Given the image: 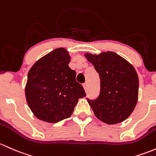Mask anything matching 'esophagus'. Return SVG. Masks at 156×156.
I'll list each match as a JSON object with an SVG mask.
<instances>
[{
	"instance_id": "1",
	"label": "esophagus",
	"mask_w": 156,
	"mask_h": 156,
	"mask_svg": "<svg viewBox=\"0 0 156 156\" xmlns=\"http://www.w3.org/2000/svg\"><path fill=\"white\" fill-rule=\"evenodd\" d=\"M83 88H84V90H87V83H83Z\"/></svg>"
}]
</instances>
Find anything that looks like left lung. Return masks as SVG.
I'll use <instances>...</instances> for the list:
<instances>
[{
    "label": "left lung",
    "mask_w": 156,
    "mask_h": 156,
    "mask_svg": "<svg viewBox=\"0 0 156 156\" xmlns=\"http://www.w3.org/2000/svg\"><path fill=\"white\" fill-rule=\"evenodd\" d=\"M100 78V92L95 99L87 98L95 116L108 124L127 119L138 101V78L125 59L112 52L98 55L87 53Z\"/></svg>",
    "instance_id": "8db88e82"
}]
</instances>
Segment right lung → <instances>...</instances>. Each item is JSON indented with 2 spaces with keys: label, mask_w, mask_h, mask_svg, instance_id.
<instances>
[{
  "label": "right lung",
  "mask_w": 156,
  "mask_h": 156,
  "mask_svg": "<svg viewBox=\"0 0 156 156\" xmlns=\"http://www.w3.org/2000/svg\"><path fill=\"white\" fill-rule=\"evenodd\" d=\"M69 52L58 48L39 59L31 68L25 89L27 101L40 120L57 123L73 112L78 100L86 96L76 72L68 66Z\"/></svg>",
  "instance_id": "right-lung-1"
}]
</instances>
